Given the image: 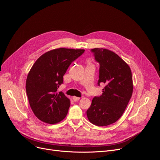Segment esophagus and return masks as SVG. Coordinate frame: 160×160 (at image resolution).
Returning a JSON list of instances; mask_svg holds the SVG:
<instances>
[{
  "label": "esophagus",
  "mask_w": 160,
  "mask_h": 160,
  "mask_svg": "<svg viewBox=\"0 0 160 160\" xmlns=\"http://www.w3.org/2000/svg\"><path fill=\"white\" fill-rule=\"evenodd\" d=\"M80 99V97H76V96H73V97H72V99H73V101H75V102L78 101Z\"/></svg>",
  "instance_id": "esophagus-1"
}]
</instances>
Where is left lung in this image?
Wrapping results in <instances>:
<instances>
[{
    "label": "left lung",
    "instance_id": "1",
    "mask_svg": "<svg viewBox=\"0 0 160 160\" xmlns=\"http://www.w3.org/2000/svg\"><path fill=\"white\" fill-rule=\"evenodd\" d=\"M100 65L98 85L105 84L102 94L95 97L87 110L89 121L106 126L122 116L132 96L133 78L129 65L116 53L105 48L91 50Z\"/></svg>",
    "mask_w": 160,
    "mask_h": 160
}]
</instances>
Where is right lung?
I'll use <instances>...</instances> for the list:
<instances>
[{
    "label": "right lung",
    "instance_id": "add662e5",
    "mask_svg": "<svg viewBox=\"0 0 160 160\" xmlns=\"http://www.w3.org/2000/svg\"><path fill=\"white\" fill-rule=\"evenodd\" d=\"M84 50L61 48L47 52L35 61L27 75L26 92L30 107L37 118L43 122L55 124L66 117L70 99L58 88L72 61Z\"/></svg>",
    "mask_w": 160,
    "mask_h": 160
}]
</instances>
